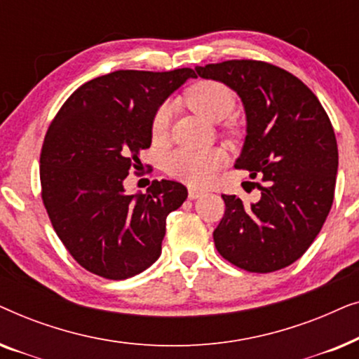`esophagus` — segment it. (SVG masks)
I'll use <instances>...</instances> for the list:
<instances>
[{
	"mask_svg": "<svg viewBox=\"0 0 359 359\" xmlns=\"http://www.w3.org/2000/svg\"><path fill=\"white\" fill-rule=\"evenodd\" d=\"M203 194H204V191L198 189V188H189V193H188L189 199H199Z\"/></svg>",
	"mask_w": 359,
	"mask_h": 359,
	"instance_id": "obj_1",
	"label": "esophagus"
}]
</instances>
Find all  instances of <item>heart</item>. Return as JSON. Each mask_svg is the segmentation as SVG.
Masks as SVG:
<instances>
[{"instance_id":"1","label":"heart","mask_w":359,"mask_h":359,"mask_svg":"<svg viewBox=\"0 0 359 359\" xmlns=\"http://www.w3.org/2000/svg\"><path fill=\"white\" fill-rule=\"evenodd\" d=\"M186 104L204 119L217 122L232 112L235 106V96L222 83L219 81H198L186 91ZM170 124L168 106L156 109L151 119V135L155 139L165 137ZM225 163V154L222 150H189L178 149L166 155L165 170L175 178L183 180L189 184H208L214 180L220 166Z\"/></svg>"}]
</instances>
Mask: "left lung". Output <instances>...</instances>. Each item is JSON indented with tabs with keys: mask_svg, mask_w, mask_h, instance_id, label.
<instances>
[{
	"mask_svg": "<svg viewBox=\"0 0 359 359\" xmlns=\"http://www.w3.org/2000/svg\"><path fill=\"white\" fill-rule=\"evenodd\" d=\"M196 73L240 96L247 137L235 168L262 178L258 203L222 194L215 248L250 273L286 268L311 247L332 209L338 170L332 122L297 76L271 63L227 60L196 67Z\"/></svg>",
	"mask_w": 359,
	"mask_h": 359,
	"instance_id": "left-lung-1",
	"label": "left lung"
}]
</instances>
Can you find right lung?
<instances>
[{"label":"right lung","mask_w":359,"mask_h":359,"mask_svg":"<svg viewBox=\"0 0 359 359\" xmlns=\"http://www.w3.org/2000/svg\"><path fill=\"white\" fill-rule=\"evenodd\" d=\"M191 68L117 70L85 83L65 101L41 150L42 201L58 238L78 264L127 279L158 259L166 217L188 198L176 181H151L127 194L124 180L151 144V119Z\"/></svg>","instance_id":"obj_1"}]
</instances>
